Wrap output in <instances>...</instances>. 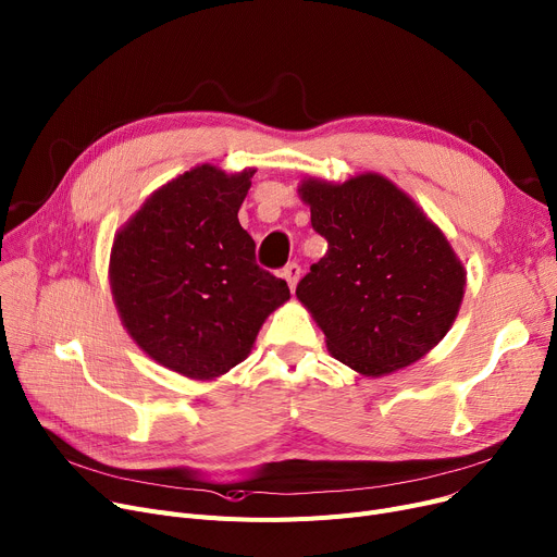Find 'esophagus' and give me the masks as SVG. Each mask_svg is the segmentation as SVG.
<instances>
[{"instance_id":"1","label":"esophagus","mask_w":557,"mask_h":557,"mask_svg":"<svg viewBox=\"0 0 557 557\" xmlns=\"http://www.w3.org/2000/svg\"><path fill=\"white\" fill-rule=\"evenodd\" d=\"M300 273H302V269H300V263H296V261H290V263H286V267H284L282 277L288 282V288H290V290H294V288L298 286Z\"/></svg>"}]
</instances>
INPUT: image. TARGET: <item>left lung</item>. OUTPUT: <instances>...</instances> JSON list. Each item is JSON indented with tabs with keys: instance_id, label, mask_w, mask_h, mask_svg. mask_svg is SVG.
Wrapping results in <instances>:
<instances>
[{
	"instance_id": "1",
	"label": "left lung",
	"mask_w": 557,
	"mask_h": 557,
	"mask_svg": "<svg viewBox=\"0 0 557 557\" xmlns=\"http://www.w3.org/2000/svg\"><path fill=\"white\" fill-rule=\"evenodd\" d=\"M298 194L327 252L296 296L330 355L366 376L422 359L454 325L465 294V269L443 230L379 173L343 185L307 178Z\"/></svg>"
}]
</instances>
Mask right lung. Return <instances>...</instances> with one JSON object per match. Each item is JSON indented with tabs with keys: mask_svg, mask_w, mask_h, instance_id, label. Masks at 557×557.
I'll return each mask as SVG.
<instances>
[{
	"mask_svg": "<svg viewBox=\"0 0 557 557\" xmlns=\"http://www.w3.org/2000/svg\"><path fill=\"white\" fill-rule=\"evenodd\" d=\"M255 169L200 164L153 191L114 234L110 288L131 338L160 366L210 382L242 363L284 280L255 263L239 208Z\"/></svg>",
	"mask_w": 557,
	"mask_h": 557,
	"instance_id": "right-lung-1",
	"label": "right lung"
}]
</instances>
